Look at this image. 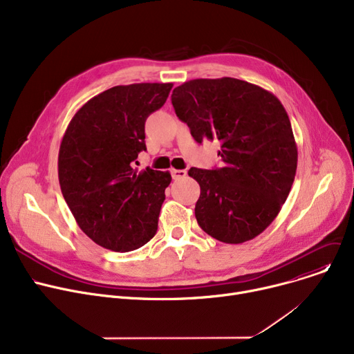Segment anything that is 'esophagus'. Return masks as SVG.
Returning a JSON list of instances; mask_svg holds the SVG:
<instances>
[{
    "mask_svg": "<svg viewBox=\"0 0 354 354\" xmlns=\"http://www.w3.org/2000/svg\"><path fill=\"white\" fill-rule=\"evenodd\" d=\"M171 174H172L174 179H182V178L187 176V171H185V169H172Z\"/></svg>",
    "mask_w": 354,
    "mask_h": 354,
    "instance_id": "1",
    "label": "esophagus"
}]
</instances>
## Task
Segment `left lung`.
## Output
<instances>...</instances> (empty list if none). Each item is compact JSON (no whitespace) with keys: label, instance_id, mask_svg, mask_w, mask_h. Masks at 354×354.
<instances>
[{"label":"left lung","instance_id":"1","mask_svg":"<svg viewBox=\"0 0 354 354\" xmlns=\"http://www.w3.org/2000/svg\"><path fill=\"white\" fill-rule=\"evenodd\" d=\"M172 104L198 143H222L221 167L188 171L201 187L199 227L225 244L255 238L281 211L297 171L284 106L268 90L232 77L185 82L174 90Z\"/></svg>","mask_w":354,"mask_h":354}]
</instances>
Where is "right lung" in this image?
<instances>
[{
	"instance_id": "obj_1",
	"label": "right lung",
	"mask_w": 354,
	"mask_h": 354,
	"mask_svg": "<svg viewBox=\"0 0 354 354\" xmlns=\"http://www.w3.org/2000/svg\"><path fill=\"white\" fill-rule=\"evenodd\" d=\"M172 83L115 86L84 103L59 151L62 194L80 230L103 248L127 252L158 231L169 172L139 171L145 122L160 109Z\"/></svg>"
}]
</instances>
